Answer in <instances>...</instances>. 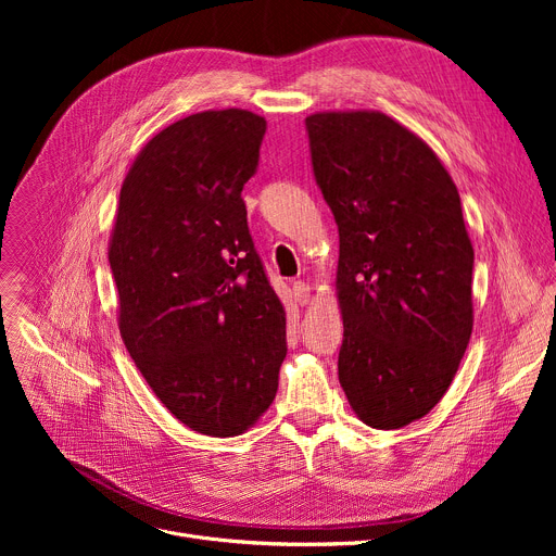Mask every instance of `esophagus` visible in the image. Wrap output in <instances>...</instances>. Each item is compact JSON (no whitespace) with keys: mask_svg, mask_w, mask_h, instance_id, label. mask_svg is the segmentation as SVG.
<instances>
[{"mask_svg":"<svg viewBox=\"0 0 556 556\" xmlns=\"http://www.w3.org/2000/svg\"><path fill=\"white\" fill-rule=\"evenodd\" d=\"M293 295H295V302L298 304H308V300H311V286L306 283V281H295L293 283Z\"/></svg>","mask_w":556,"mask_h":556,"instance_id":"esophagus-1","label":"esophagus"}]
</instances>
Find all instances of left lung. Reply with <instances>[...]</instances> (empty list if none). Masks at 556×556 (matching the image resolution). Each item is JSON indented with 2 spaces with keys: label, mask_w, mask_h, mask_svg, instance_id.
Wrapping results in <instances>:
<instances>
[{
  "label": "left lung",
  "mask_w": 556,
  "mask_h": 556,
  "mask_svg": "<svg viewBox=\"0 0 556 556\" xmlns=\"http://www.w3.org/2000/svg\"><path fill=\"white\" fill-rule=\"evenodd\" d=\"M306 130L340 233V386L363 424L403 428L446 394L473 331L459 193L430 146L383 112H315Z\"/></svg>",
  "instance_id": "1"
}]
</instances>
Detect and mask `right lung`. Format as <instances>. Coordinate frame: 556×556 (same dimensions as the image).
I'll return each instance as SVG.
<instances>
[{"label": "right lung", "mask_w": 556, "mask_h": 556, "mask_svg": "<svg viewBox=\"0 0 556 556\" xmlns=\"http://www.w3.org/2000/svg\"><path fill=\"white\" fill-rule=\"evenodd\" d=\"M263 135L241 108L166 126L135 157L110 233L128 354L166 410L210 437L258 421L286 358V311L241 198Z\"/></svg>", "instance_id": "add662e5"}]
</instances>
